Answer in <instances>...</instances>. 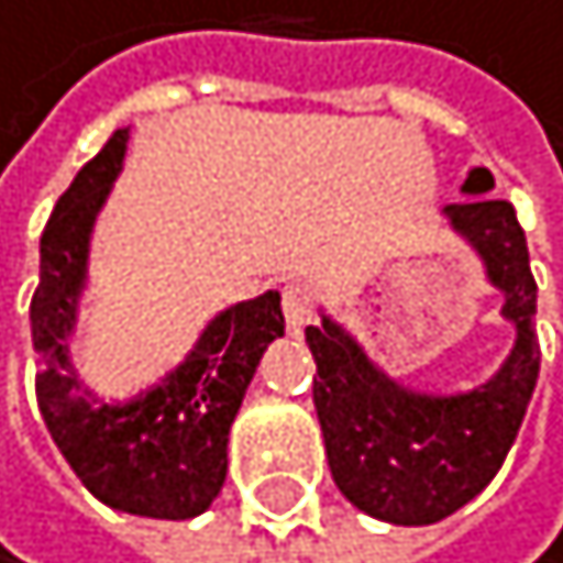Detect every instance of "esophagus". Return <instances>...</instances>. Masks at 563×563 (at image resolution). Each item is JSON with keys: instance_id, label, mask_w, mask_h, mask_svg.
Listing matches in <instances>:
<instances>
[{"instance_id": "1", "label": "esophagus", "mask_w": 563, "mask_h": 563, "mask_svg": "<svg viewBox=\"0 0 563 563\" xmlns=\"http://www.w3.org/2000/svg\"><path fill=\"white\" fill-rule=\"evenodd\" d=\"M316 316V290L308 284H287L284 287V319L290 333H301Z\"/></svg>"}]
</instances>
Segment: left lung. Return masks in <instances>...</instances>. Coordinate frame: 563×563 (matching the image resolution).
<instances>
[{"label":"left lung","mask_w":563,"mask_h":563,"mask_svg":"<svg viewBox=\"0 0 563 563\" xmlns=\"http://www.w3.org/2000/svg\"><path fill=\"white\" fill-rule=\"evenodd\" d=\"M493 173L472 166L465 201L440 212L483 262L500 290V319L515 344L489 379L468 390H422L390 376L344 322L319 308L305 340L319 379L311 383L333 483L358 511L390 526H432L475 500L500 472L526 419L539 376L536 279L515 205L486 198Z\"/></svg>","instance_id":"obj_1"}]
</instances>
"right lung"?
<instances>
[{"instance_id":"1","label":"right lung","mask_w":563,"mask_h":563,"mask_svg":"<svg viewBox=\"0 0 563 563\" xmlns=\"http://www.w3.org/2000/svg\"><path fill=\"white\" fill-rule=\"evenodd\" d=\"M131 126L74 177L42 233V273L31 298L37 408L66 465L112 511L198 518L227 483V443L265 347L284 336L279 294L265 290L205 322L195 347L152 386L106 400L74 365V333L91 284V238L123 173Z\"/></svg>"}]
</instances>
